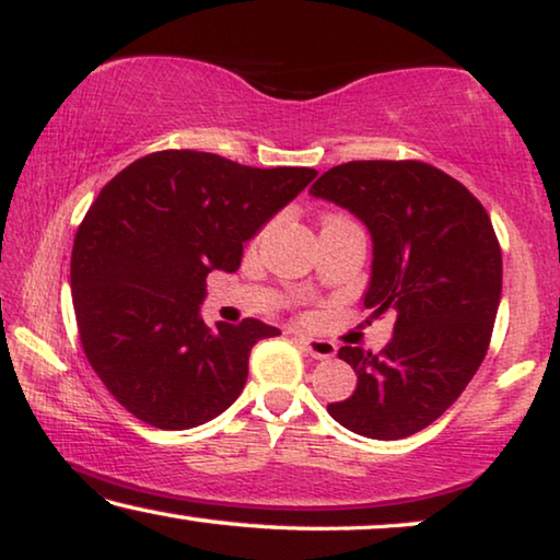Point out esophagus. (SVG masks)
<instances>
[{
    "mask_svg": "<svg viewBox=\"0 0 560 560\" xmlns=\"http://www.w3.org/2000/svg\"><path fill=\"white\" fill-rule=\"evenodd\" d=\"M298 340L303 342L305 350H307L310 355H313L315 360H328V358H332V355H335V352H338V346H335V342H330V340H320V338H313V335H303V332H298Z\"/></svg>",
    "mask_w": 560,
    "mask_h": 560,
    "instance_id": "esophagus-1",
    "label": "esophagus"
}]
</instances>
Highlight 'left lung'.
<instances>
[{"label":"left lung","instance_id":"1","mask_svg":"<svg viewBox=\"0 0 560 560\" xmlns=\"http://www.w3.org/2000/svg\"><path fill=\"white\" fill-rule=\"evenodd\" d=\"M310 192L365 222V307L395 317L381 352L338 350L358 388L328 412L358 435L408 438L441 418L483 363L503 285L495 230L466 185L420 160L346 162Z\"/></svg>","mask_w":560,"mask_h":560}]
</instances>
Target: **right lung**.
Here are the masks:
<instances>
[{"label":"right lung","mask_w":560,"mask_h":560,"mask_svg":"<svg viewBox=\"0 0 560 560\" xmlns=\"http://www.w3.org/2000/svg\"><path fill=\"white\" fill-rule=\"evenodd\" d=\"M315 175L162 150L102 187L74 235L72 303L84 355L127 412L187 430L235 402L253 346L280 330L205 323L208 275L235 272L243 243Z\"/></svg>","instance_id":"obj_1"}]
</instances>
